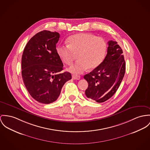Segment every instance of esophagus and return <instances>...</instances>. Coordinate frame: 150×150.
<instances>
[{
	"mask_svg": "<svg viewBox=\"0 0 150 150\" xmlns=\"http://www.w3.org/2000/svg\"><path fill=\"white\" fill-rule=\"evenodd\" d=\"M72 77V79H75V80H79L81 79V76H77V75H73Z\"/></svg>",
	"mask_w": 150,
	"mask_h": 150,
	"instance_id": "1",
	"label": "esophagus"
}]
</instances>
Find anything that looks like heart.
Masks as SVG:
<instances>
[{"mask_svg":"<svg viewBox=\"0 0 150 150\" xmlns=\"http://www.w3.org/2000/svg\"><path fill=\"white\" fill-rule=\"evenodd\" d=\"M68 43L59 46L57 51L61 60L69 65L72 63L75 54L79 53V60L68 69L73 74H81L88 69H95L105 57L107 45L102 37L89 33H80L71 36Z\"/></svg>","mask_w":150,"mask_h":150,"instance_id":"b5f03b06","label":"heart"}]
</instances>
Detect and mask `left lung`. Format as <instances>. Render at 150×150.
<instances>
[{"label": "left lung", "mask_w": 150, "mask_h": 150, "mask_svg": "<svg viewBox=\"0 0 150 150\" xmlns=\"http://www.w3.org/2000/svg\"><path fill=\"white\" fill-rule=\"evenodd\" d=\"M108 44L107 54L103 62L84 76L88 84L85 91L86 96L98 103H103L115 93L126 71L122 49L115 41L110 40Z\"/></svg>", "instance_id": "left-lung-1"}]
</instances>
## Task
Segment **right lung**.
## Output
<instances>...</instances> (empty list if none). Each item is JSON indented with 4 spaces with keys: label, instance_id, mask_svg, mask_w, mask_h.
<instances>
[{
    "label": "right lung",
    "instance_id": "1",
    "mask_svg": "<svg viewBox=\"0 0 150 150\" xmlns=\"http://www.w3.org/2000/svg\"><path fill=\"white\" fill-rule=\"evenodd\" d=\"M59 37L57 32L40 31L31 38L23 51V82L30 95L40 103L56 101L63 85L72 78L69 72H60L63 64L56 49Z\"/></svg>",
    "mask_w": 150,
    "mask_h": 150
}]
</instances>
